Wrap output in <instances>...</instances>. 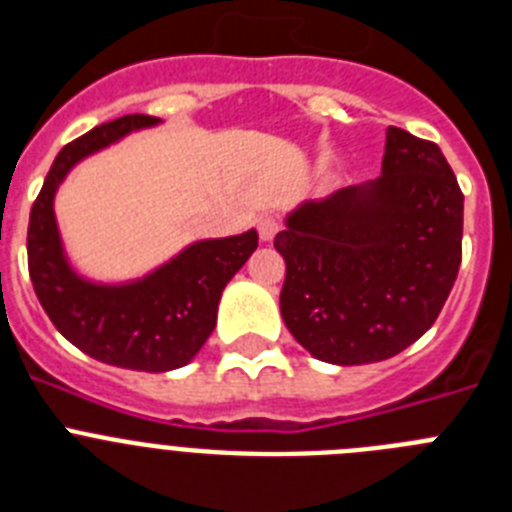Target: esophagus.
<instances>
[{
    "label": "esophagus",
    "mask_w": 512,
    "mask_h": 512,
    "mask_svg": "<svg viewBox=\"0 0 512 512\" xmlns=\"http://www.w3.org/2000/svg\"><path fill=\"white\" fill-rule=\"evenodd\" d=\"M282 230V223H279L277 217L274 215H264L259 217V235H261V241H274V235Z\"/></svg>",
    "instance_id": "34e87169"
}]
</instances>
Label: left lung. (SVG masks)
Here are the masks:
<instances>
[{"label": "left lung", "mask_w": 512, "mask_h": 512, "mask_svg": "<svg viewBox=\"0 0 512 512\" xmlns=\"http://www.w3.org/2000/svg\"><path fill=\"white\" fill-rule=\"evenodd\" d=\"M464 194L431 140L387 128L382 176L289 212L284 325L315 359L372 364L436 323L461 264Z\"/></svg>", "instance_id": "left-lung-1"}]
</instances>
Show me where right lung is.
<instances>
[{"label":"right lung","mask_w":512,"mask_h":512,"mask_svg":"<svg viewBox=\"0 0 512 512\" xmlns=\"http://www.w3.org/2000/svg\"><path fill=\"white\" fill-rule=\"evenodd\" d=\"M156 122L151 115L117 117L61 148L30 210L27 269L40 305L66 341L102 364L158 374L189 364L205 346L225 284L259 246L256 230L192 243L135 282L94 284L66 261L53 215V197L71 166Z\"/></svg>","instance_id":"obj_1"}]
</instances>
